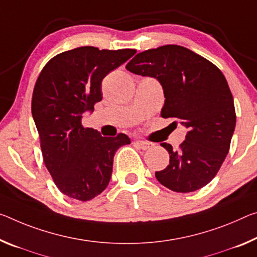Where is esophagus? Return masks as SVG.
I'll return each mask as SVG.
<instances>
[{
	"mask_svg": "<svg viewBox=\"0 0 257 257\" xmlns=\"http://www.w3.org/2000/svg\"><path fill=\"white\" fill-rule=\"evenodd\" d=\"M135 145H137L138 148L142 150H149V149H152L154 146L153 143H150V142H144V141H137V142H135Z\"/></svg>",
	"mask_w": 257,
	"mask_h": 257,
	"instance_id": "obj_1",
	"label": "esophagus"
}]
</instances>
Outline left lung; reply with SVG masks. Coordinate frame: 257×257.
Wrapping results in <instances>:
<instances>
[{
    "label": "left lung",
    "instance_id": "left-lung-1",
    "mask_svg": "<svg viewBox=\"0 0 257 257\" xmlns=\"http://www.w3.org/2000/svg\"><path fill=\"white\" fill-rule=\"evenodd\" d=\"M125 68L156 77L166 98L161 116L173 117L187 128L178 151L160 144L170 159L164 170L156 172L157 180L181 193L208 184L229 153L235 127L233 97L225 76L209 60L175 44L140 52Z\"/></svg>",
    "mask_w": 257,
    "mask_h": 257
}]
</instances>
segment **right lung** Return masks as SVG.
Masks as SVG:
<instances>
[{
  "label": "right lung",
  "instance_id": "add662e5",
  "mask_svg": "<svg viewBox=\"0 0 257 257\" xmlns=\"http://www.w3.org/2000/svg\"><path fill=\"white\" fill-rule=\"evenodd\" d=\"M136 54L135 49L80 47L55 56L36 80L32 115L47 169L67 197L89 201L106 189L117 149L130 144L124 134L103 137L84 128L82 114L101 100V81Z\"/></svg>",
  "mask_w": 257,
  "mask_h": 257
}]
</instances>
